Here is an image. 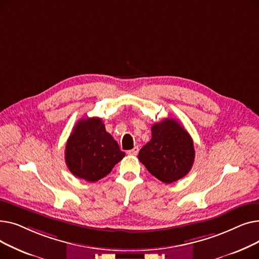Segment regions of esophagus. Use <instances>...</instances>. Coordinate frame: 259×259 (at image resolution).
<instances>
[{
  "label": "esophagus",
  "instance_id": "34e87169",
  "mask_svg": "<svg viewBox=\"0 0 259 259\" xmlns=\"http://www.w3.org/2000/svg\"><path fill=\"white\" fill-rule=\"evenodd\" d=\"M139 150H140V149H139V147H137V146H135L133 149H131V150H129V151H127V153L129 154V155H137L138 153H139Z\"/></svg>",
  "mask_w": 259,
  "mask_h": 259
}]
</instances>
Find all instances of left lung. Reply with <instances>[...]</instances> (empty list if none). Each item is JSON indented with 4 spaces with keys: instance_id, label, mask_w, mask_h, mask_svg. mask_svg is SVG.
<instances>
[{
    "instance_id": "left-lung-1",
    "label": "left lung",
    "mask_w": 259,
    "mask_h": 259,
    "mask_svg": "<svg viewBox=\"0 0 259 259\" xmlns=\"http://www.w3.org/2000/svg\"><path fill=\"white\" fill-rule=\"evenodd\" d=\"M152 138L139 153V159L153 176L165 184L183 179L191 170L193 141L174 118H165L151 128Z\"/></svg>"
}]
</instances>
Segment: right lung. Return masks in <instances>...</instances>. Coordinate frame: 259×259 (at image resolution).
Wrapping results in <instances>:
<instances>
[{
    "label": "right lung",
    "instance_id": "1",
    "mask_svg": "<svg viewBox=\"0 0 259 259\" xmlns=\"http://www.w3.org/2000/svg\"><path fill=\"white\" fill-rule=\"evenodd\" d=\"M125 156L118 144L105 129L100 117L79 119L65 149L68 169L78 179L97 182L111 172Z\"/></svg>",
    "mask_w": 259,
    "mask_h": 259
}]
</instances>
